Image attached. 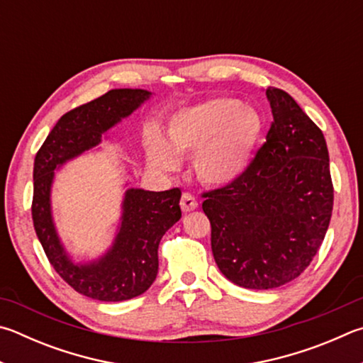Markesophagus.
<instances>
[{"mask_svg":"<svg viewBox=\"0 0 363 363\" xmlns=\"http://www.w3.org/2000/svg\"><path fill=\"white\" fill-rule=\"evenodd\" d=\"M181 208L184 213H190V211H195L199 208V201L194 195L190 194H182V199H181Z\"/></svg>","mask_w":363,"mask_h":363,"instance_id":"1","label":"esophagus"}]
</instances>
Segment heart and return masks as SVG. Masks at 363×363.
I'll use <instances>...</instances> for the list:
<instances>
[{
	"instance_id": "obj_1",
	"label": "heart",
	"mask_w": 363,
	"mask_h": 363,
	"mask_svg": "<svg viewBox=\"0 0 363 363\" xmlns=\"http://www.w3.org/2000/svg\"><path fill=\"white\" fill-rule=\"evenodd\" d=\"M265 121L259 111L235 98L217 96L182 108L164 123L162 136H144L147 164L169 173L176 155L192 154L195 176L211 187H227L245 176L262 140Z\"/></svg>"
}]
</instances>
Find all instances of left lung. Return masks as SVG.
<instances>
[{
  "label": "left lung",
  "mask_w": 363,
  "mask_h": 363,
  "mask_svg": "<svg viewBox=\"0 0 363 363\" xmlns=\"http://www.w3.org/2000/svg\"><path fill=\"white\" fill-rule=\"evenodd\" d=\"M273 123L249 169L206 194L211 249L233 284L267 291L305 272L333 208L325 138L287 91L265 90Z\"/></svg>",
  "instance_id": "obj_1"
}]
</instances>
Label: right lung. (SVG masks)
I'll return each mask as SVG.
<instances>
[{"label": "right lung", "instance_id": "right-lung-1", "mask_svg": "<svg viewBox=\"0 0 363 363\" xmlns=\"http://www.w3.org/2000/svg\"><path fill=\"white\" fill-rule=\"evenodd\" d=\"M154 94L114 89L65 114L45 138L33 168V223L52 267L76 292L100 301L135 298L152 286L159 273L162 236L181 219V190L164 192L128 187L113 242L94 259L76 260L58 235L52 213L55 173L68 162L98 150L108 131L141 108Z\"/></svg>", "mask_w": 363, "mask_h": 363}]
</instances>
